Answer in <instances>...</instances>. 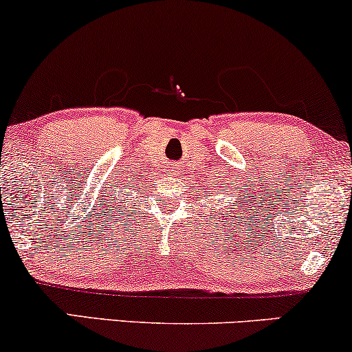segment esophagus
I'll return each mask as SVG.
<instances>
[{
	"instance_id": "esophagus-1",
	"label": "esophagus",
	"mask_w": 352,
	"mask_h": 352,
	"mask_svg": "<svg viewBox=\"0 0 352 352\" xmlns=\"http://www.w3.org/2000/svg\"><path fill=\"white\" fill-rule=\"evenodd\" d=\"M177 169H179V168H177L176 164H173V171H176V175H177Z\"/></svg>"
}]
</instances>
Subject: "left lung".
I'll list each match as a JSON object with an SVG mask.
<instances>
[{
	"label": "left lung",
	"mask_w": 352,
	"mask_h": 352,
	"mask_svg": "<svg viewBox=\"0 0 352 352\" xmlns=\"http://www.w3.org/2000/svg\"><path fill=\"white\" fill-rule=\"evenodd\" d=\"M230 184H233V183H230ZM223 188L227 189V192H230V189H228L227 184H225ZM246 188H248V184H246ZM217 190H219V188H217ZM214 192H215V190H214ZM232 196H235V194H232ZM248 196H250V194H248ZM251 197H254V194H251ZM222 201H223V199H222ZM235 201L240 202V201H241L240 196H238V199H235ZM212 210H215V209H212ZM232 214H233V210H232ZM214 217H215V215H214ZM236 219H240V215H238V212H236ZM245 220H246V217H245ZM241 222H243V220H241ZM230 225H232V223H230ZM236 227H238V223H236ZM228 232H230V228H228Z\"/></svg>",
	"instance_id": "8db88e82"
}]
</instances>
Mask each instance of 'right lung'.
Here are the masks:
<instances>
[{"instance_id":"right-lung-1","label":"right lung","mask_w":352,"mask_h":352,"mask_svg":"<svg viewBox=\"0 0 352 352\" xmlns=\"http://www.w3.org/2000/svg\"><path fill=\"white\" fill-rule=\"evenodd\" d=\"M120 187H122V186L114 184V186H111L109 189L104 190V196H102L101 206L106 207V209H107V215L112 214V210H114V207H119V204H122V206H124V202H120V201H122V197L125 196V189L133 188V186L124 184L122 190L120 189ZM124 201H127V199H124ZM117 210H119V209H117ZM116 220H117V219H116Z\"/></svg>"}]
</instances>
